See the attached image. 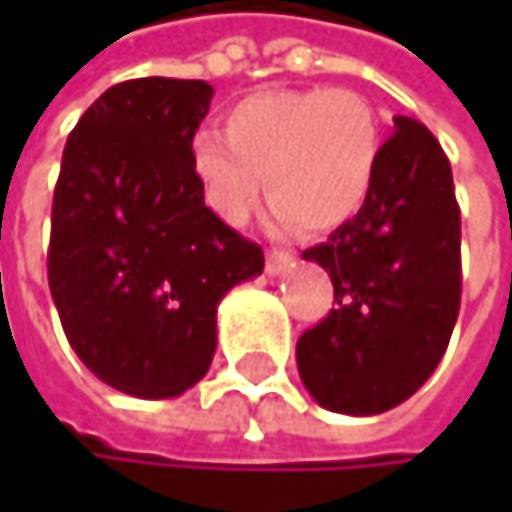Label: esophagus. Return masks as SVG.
<instances>
[{
	"label": "esophagus",
	"mask_w": 512,
	"mask_h": 512,
	"mask_svg": "<svg viewBox=\"0 0 512 512\" xmlns=\"http://www.w3.org/2000/svg\"><path fill=\"white\" fill-rule=\"evenodd\" d=\"M290 266H293V255H287V252H269L266 255V272L269 275H284Z\"/></svg>",
	"instance_id": "obj_1"
}]
</instances>
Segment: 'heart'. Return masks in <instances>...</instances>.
Segmentation results:
<instances>
[{"label":"heart","mask_w":512,"mask_h":512,"mask_svg":"<svg viewBox=\"0 0 512 512\" xmlns=\"http://www.w3.org/2000/svg\"><path fill=\"white\" fill-rule=\"evenodd\" d=\"M189 162L222 222H249L266 177L275 228L329 234L356 219L370 198L379 127L356 91L269 88L225 112V139L195 133Z\"/></svg>","instance_id":"b5f03b06"}]
</instances>
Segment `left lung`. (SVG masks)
<instances>
[{"label": "left lung", "instance_id": "obj_1", "mask_svg": "<svg viewBox=\"0 0 512 512\" xmlns=\"http://www.w3.org/2000/svg\"><path fill=\"white\" fill-rule=\"evenodd\" d=\"M302 257L329 272L338 302L296 344L308 394L341 415L409 400L445 356L460 314V207L436 136L394 115L367 204Z\"/></svg>", "mask_w": 512, "mask_h": 512}]
</instances>
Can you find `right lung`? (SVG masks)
Segmentation results:
<instances>
[{
	"label": "right lung",
	"mask_w": 512,
	"mask_h": 512,
	"mask_svg": "<svg viewBox=\"0 0 512 512\" xmlns=\"http://www.w3.org/2000/svg\"><path fill=\"white\" fill-rule=\"evenodd\" d=\"M204 79L103 91L70 133L52 198L50 293L82 364L130 397H180L216 353L222 296L263 272L260 246L207 204L189 145Z\"/></svg>",
	"instance_id": "1"
}]
</instances>
